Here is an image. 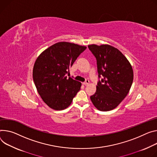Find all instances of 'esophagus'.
<instances>
[{
  "instance_id": "esophagus-1",
  "label": "esophagus",
  "mask_w": 157,
  "mask_h": 157,
  "mask_svg": "<svg viewBox=\"0 0 157 157\" xmlns=\"http://www.w3.org/2000/svg\"><path fill=\"white\" fill-rule=\"evenodd\" d=\"M89 83H90V81L89 80H86V81L83 82V84L85 85V86H86V85H88Z\"/></svg>"
}]
</instances>
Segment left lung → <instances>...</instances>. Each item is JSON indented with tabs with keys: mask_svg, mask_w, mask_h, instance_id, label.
<instances>
[{
	"mask_svg": "<svg viewBox=\"0 0 157 157\" xmlns=\"http://www.w3.org/2000/svg\"><path fill=\"white\" fill-rule=\"evenodd\" d=\"M88 48L96 59L98 78L102 77L91 100L99 111L112 110L129 93L133 80L132 65L118 49L110 45L91 44Z\"/></svg>",
	"mask_w": 157,
	"mask_h": 157,
	"instance_id": "obj_1",
	"label": "left lung"
}]
</instances>
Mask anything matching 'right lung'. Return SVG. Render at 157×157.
Masks as SVG:
<instances>
[{
  "instance_id": "right-lung-1",
  "label": "right lung",
  "mask_w": 157,
  "mask_h": 157,
  "mask_svg": "<svg viewBox=\"0 0 157 157\" xmlns=\"http://www.w3.org/2000/svg\"><path fill=\"white\" fill-rule=\"evenodd\" d=\"M86 49L67 42L56 43L42 52L33 67V80L42 100L51 108H67L80 90L81 83L67 78L69 68Z\"/></svg>"
}]
</instances>
